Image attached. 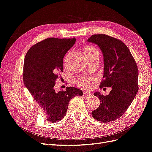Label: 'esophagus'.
Returning a JSON list of instances; mask_svg holds the SVG:
<instances>
[{"instance_id":"obj_1","label":"esophagus","mask_w":152,"mask_h":152,"mask_svg":"<svg viewBox=\"0 0 152 152\" xmlns=\"http://www.w3.org/2000/svg\"><path fill=\"white\" fill-rule=\"evenodd\" d=\"M91 95H92V94H91V93H89V92H84V93H83V96H91Z\"/></svg>"}]
</instances>
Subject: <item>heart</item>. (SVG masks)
Masks as SVG:
<instances>
[{"label": "heart", "instance_id": "heart-1", "mask_svg": "<svg viewBox=\"0 0 152 152\" xmlns=\"http://www.w3.org/2000/svg\"><path fill=\"white\" fill-rule=\"evenodd\" d=\"M87 52H98V49L95 47H89L85 48L84 50V54ZM77 84L81 87H87L89 85V82L87 79L85 78V77H80V78L77 79L76 81Z\"/></svg>", "mask_w": 152, "mask_h": 152}]
</instances>
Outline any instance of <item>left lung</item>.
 Here are the masks:
<instances>
[{
    "instance_id": "obj_1",
    "label": "left lung",
    "mask_w": 152,
    "mask_h": 152,
    "mask_svg": "<svg viewBox=\"0 0 152 152\" xmlns=\"http://www.w3.org/2000/svg\"><path fill=\"white\" fill-rule=\"evenodd\" d=\"M99 47L104 58V80L100 87H111L108 95L95 92L101 103L92 112L96 121L107 122L124 113L138 92V68L127 46L105 34L93 35L87 39Z\"/></svg>"
}]
</instances>
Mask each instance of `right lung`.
I'll return each instance as SVG.
<instances>
[{
    "mask_svg": "<svg viewBox=\"0 0 152 152\" xmlns=\"http://www.w3.org/2000/svg\"><path fill=\"white\" fill-rule=\"evenodd\" d=\"M76 39L47 38L31 47L24 61L23 82L34 99L47 115V121L57 122L65 117L69 102L82 96V91L67 87L56 92L58 73L63 71V60Z\"/></svg>",
    "mask_w": 152,
    "mask_h": 152,
    "instance_id": "right-lung-1",
    "label": "right lung"
}]
</instances>
